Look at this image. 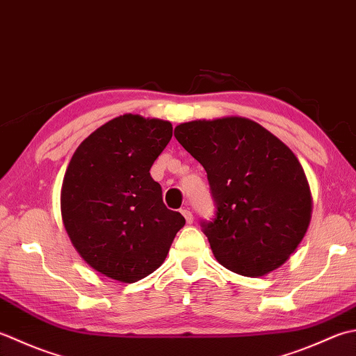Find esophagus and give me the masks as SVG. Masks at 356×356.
Instances as JSON below:
<instances>
[{"label": "esophagus", "mask_w": 356, "mask_h": 356, "mask_svg": "<svg viewBox=\"0 0 356 356\" xmlns=\"http://www.w3.org/2000/svg\"><path fill=\"white\" fill-rule=\"evenodd\" d=\"M180 213L184 214L186 224H193V214H191L190 210H188V208H184V210H180Z\"/></svg>", "instance_id": "obj_1"}]
</instances>
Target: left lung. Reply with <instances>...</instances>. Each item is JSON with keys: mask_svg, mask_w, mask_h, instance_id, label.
Segmentation results:
<instances>
[{"mask_svg": "<svg viewBox=\"0 0 356 356\" xmlns=\"http://www.w3.org/2000/svg\"><path fill=\"white\" fill-rule=\"evenodd\" d=\"M174 137L207 171L218 211L202 227L220 266L250 277L281 267L307 233L313 208L293 151L236 115L180 123Z\"/></svg>", "mask_w": 356, "mask_h": 356, "instance_id": "obj_1", "label": "left lung"}]
</instances>
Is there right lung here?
Wrapping results in <instances>:
<instances>
[{"label": "right lung", "instance_id": "add662e5", "mask_svg": "<svg viewBox=\"0 0 356 356\" xmlns=\"http://www.w3.org/2000/svg\"><path fill=\"white\" fill-rule=\"evenodd\" d=\"M171 137L170 122L123 114L88 136L67 165L63 225L83 261L111 280L132 284L156 271L185 225L149 174Z\"/></svg>", "mask_w": 356, "mask_h": 356}]
</instances>
